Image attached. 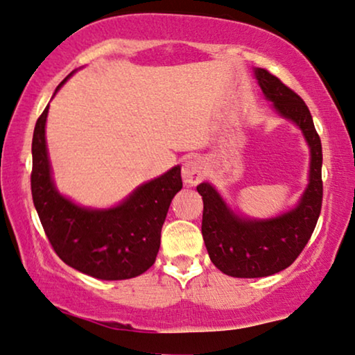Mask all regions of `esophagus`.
<instances>
[{"label":"esophagus","instance_id":"34e87169","mask_svg":"<svg viewBox=\"0 0 355 355\" xmlns=\"http://www.w3.org/2000/svg\"><path fill=\"white\" fill-rule=\"evenodd\" d=\"M207 176V166L202 158L193 157L184 163L182 166V179L187 186H197Z\"/></svg>","mask_w":355,"mask_h":355}]
</instances>
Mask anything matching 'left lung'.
Here are the masks:
<instances>
[{
    "label": "left lung",
    "instance_id": "1",
    "mask_svg": "<svg viewBox=\"0 0 355 355\" xmlns=\"http://www.w3.org/2000/svg\"><path fill=\"white\" fill-rule=\"evenodd\" d=\"M275 110L295 121L311 148L309 184L295 208L272 219L235 214L211 184L197 186L203 198L202 234L209 259L220 272L239 279L267 277L295 263L309 241L322 209V144L311 112L295 91L266 69L254 70Z\"/></svg>",
    "mask_w": 355,
    "mask_h": 355
}]
</instances>
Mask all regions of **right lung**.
I'll list each match as a JSON object with an SVG mask.
<instances>
[{
    "label": "right lung",
    "instance_id": "add662e5",
    "mask_svg": "<svg viewBox=\"0 0 355 355\" xmlns=\"http://www.w3.org/2000/svg\"><path fill=\"white\" fill-rule=\"evenodd\" d=\"M48 110L49 105L33 131L32 197L51 246L65 264L96 279L125 280L144 274L155 263L169 203L182 189L181 166L142 184L118 207H80L58 192L51 176L44 137Z\"/></svg>",
    "mask_w": 355,
    "mask_h": 355
}]
</instances>
